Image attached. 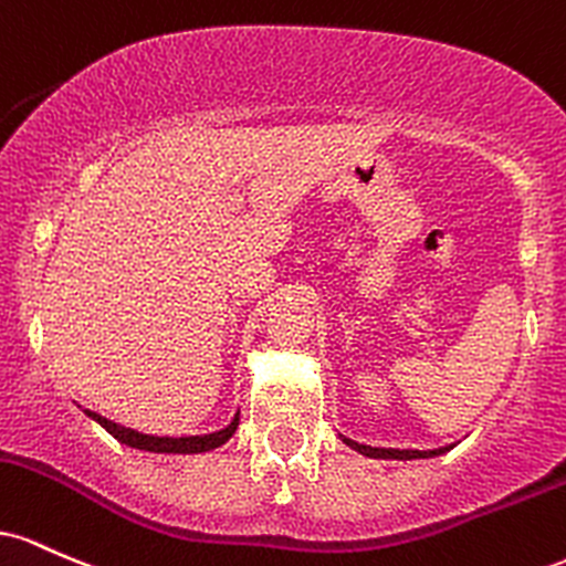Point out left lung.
Returning a JSON list of instances; mask_svg holds the SVG:
<instances>
[{"instance_id": "1", "label": "left lung", "mask_w": 566, "mask_h": 566, "mask_svg": "<svg viewBox=\"0 0 566 566\" xmlns=\"http://www.w3.org/2000/svg\"><path fill=\"white\" fill-rule=\"evenodd\" d=\"M342 441L364 457H374V460H424V457H438L452 449V447H441V449H428V452H420V449H382V447H366V443L350 441V438L345 436H342Z\"/></svg>"}]
</instances>
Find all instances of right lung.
<instances>
[{"mask_svg":"<svg viewBox=\"0 0 566 566\" xmlns=\"http://www.w3.org/2000/svg\"><path fill=\"white\" fill-rule=\"evenodd\" d=\"M85 415L91 417V420L98 422L101 428L106 430V433H112L114 438H117L119 443H125V447L144 449V452H157V454H200V452H211V449L221 447V443L230 441L234 430H238V422H240V415H234V420L227 424L224 430H216V433L170 438V436H146V433H138V430L123 428V424L106 420V417L95 415V411H91V409H85Z\"/></svg>","mask_w":566,"mask_h":566,"instance_id":"obj_1","label":"right lung"}]
</instances>
